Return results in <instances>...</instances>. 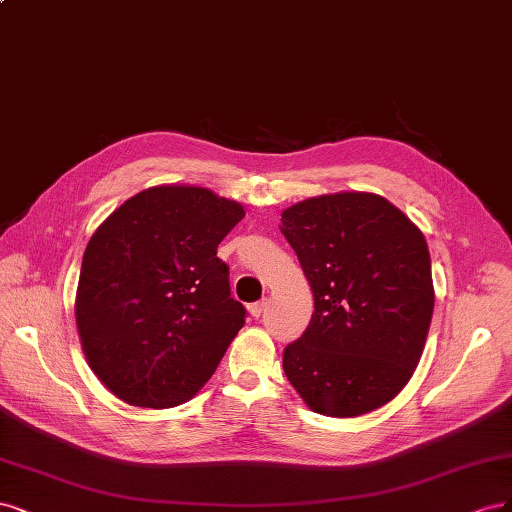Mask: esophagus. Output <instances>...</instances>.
Instances as JSON below:
<instances>
[{
  "mask_svg": "<svg viewBox=\"0 0 512 512\" xmlns=\"http://www.w3.org/2000/svg\"><path fill=\"white\" fill-rule=\"evenodd\" d=\"M263 308H266V300H259V302H253V304H249V312H251V317L259 319V317H261V312H263Z\"/></svg>",
  "mask_w": 512,
  "mask_h": 512,
  "instance_id": "esophagus-1",
  "label": "esophagus"
}]
</instances>
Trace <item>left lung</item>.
<instances>
[{
	"label": "left lung",
	"instance_id": "1",
	"mask_svg": "<svg viewBox=\"0 0 512 512\" xmlns=\"http://www.w3.org/2000/svg\"><path fill=\"white\" fill-rule=\"evenodd\" d=\"M315 295L283 368L325 417H359L391 402L415 372L434 312L421 229L376 193L310 197L280 214Z\"/></svg>",
	"mask_w": 512,
	"mask_h": 512
}]
</instances>
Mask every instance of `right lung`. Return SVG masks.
<instances>
[{
	"label": "right lung",
	"mask_w": 512,
	"mask_h": 512,
	"mask_svg": "<svg viewBox=\"0 0 512 512\" xmlns=\"http://www.w3.org/2000/svg\"><path fill=\"white\" fill-rule=\"evenodd\" d=\"M244 208L204 187L144 189L114 210L82 255L76 325L97 378L142 408L183 404L244 325L217 246Z\"/></svg>",
	"instance_id": "obj_1"
}]
</instances>
